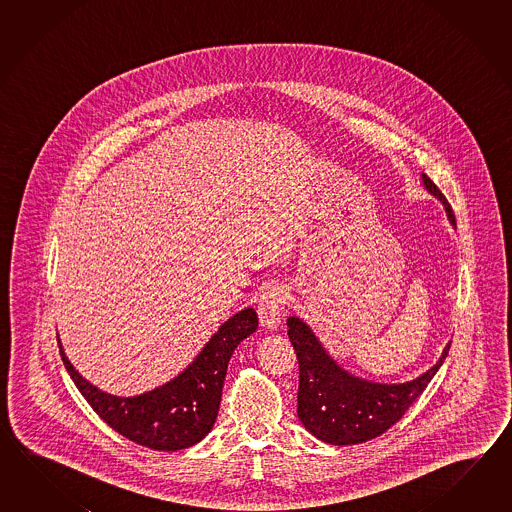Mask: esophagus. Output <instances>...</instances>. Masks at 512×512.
<instances>
[{"instance_id":"obj_1","label":"esophagus","mask_w":512,"mask_h":512,"mask_svg":"<svg viewBox=\"0 0 512 512\" xmlns=\"http://www.w3.org/2000/svg\"><path fill=\"white\" fill-rule=\"evenodd\" d=\"M287 304V291L283 287H269L261 294L258 302V316L261 326L265 329H276L282 320L283 311Z\"/></svg>"}]
</instances>
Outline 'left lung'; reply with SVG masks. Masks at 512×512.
I'll return each mask as SVG.
<instances>
[{"label":"left lung","instance_id":"obj_1","mask_svg":"<svg viewBox=\"0 0 512 512\" xmlns=\"http://www.w3.org/2000/svg\"><path fill=\"white\" fill-rule=\"evenodd\" d=\"M423 183L445 205L446 216L456 227V216L446 197L428 175L423 174ZM287 327L300 371L298 417L311 434L329 445H359L392 428L425 392L450 349L448 344L435 366L414 381L377 384L342 370L300 318L291 316Z\"/></svg>","mask_w":512,"mask_h":512}]
</instances>
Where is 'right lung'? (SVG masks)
Returning a JSON list of instances; mask_svg holds the SVG:
<instances>
[{
    "label": "right lung",
    "instance_id": "add662e5",
    "mask_svg": "<svg viewBox=\"0 0 512 512\" xmlns=\"http://www.w3.org/2000/svg\"><path fill=\"white\" fill-rule=\"evenodd\" d=\"M256 329L258 315L252 307L230 316L183 373L135 397L100 392L71 366L60 342L58 348L67 373L104 423L137 445L175 452L196 445L212 430L230 357Z\"/></svg>",
    "mask_w": 512,
    "mask_h": 512
}]
</instances>
